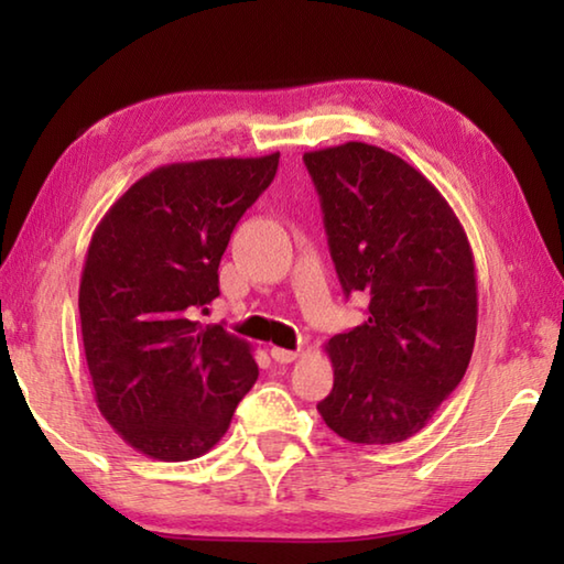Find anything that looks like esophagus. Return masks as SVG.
Returning a JSON list of instances; mask_svg holds the SVG:
<instances>
[{
	"mask_svg": "<svg viewBox=\"0 0 564 564\" xmlns=\"http://www.w3.org/2000/svg\"><path fill=\"white\" fill-rule=\"evenodd\" d=\"M271 356L275 362H293L299 358V350H285V348H271Z\"/></svg>",
	"mask_w": 564,
	"mask_h": 564,
	"instance_id": "esophagus-1",
	"label": "esophagus"
}]
</instances>
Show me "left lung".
I'll return each instance as SVG.
<instances>
[{
  "instance_id": "8db88e82",
  "label": "left lung",
  "mask_w": 564,
  "mask_h": 564,
  "mask_svg": "<svg viewBox=\"0 0 564 564\" xmlns=\"http://www.w3.org/2000/svg\"><path fill=\"white\" fill-rule=\"evenodd\" d=\"M333 263L368 321L326 343L318 413L343 441L413 437L460 383L477 333L473 248L441 191L390 151L348 141L303 154Z\"/></svg>"
}]
</instances>
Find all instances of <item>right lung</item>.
<instances>
[{"mask_svg":"<svg viewBox=\"0 0 564 564\" xmlns=\"http://www.w3.org/2000/svg\"><path fill=\"white\" fill-rule=\"evenodd\" d=\"M279 156L159 166L94 228L79 283L94 398L113 431L154 460L212 451L259 378L251 343L202 326L196 313L218 295L228 238Z\"/></svg>","mask_w":564,"mask_h":564,"instance_id":"add662e5","label":"right lung"}]
</instances>
